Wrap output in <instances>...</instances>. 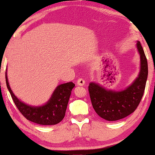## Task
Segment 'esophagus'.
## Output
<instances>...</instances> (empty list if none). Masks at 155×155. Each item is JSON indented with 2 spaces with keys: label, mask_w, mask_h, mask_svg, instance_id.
Masks as SVG:
<instances>
[{
  "label": "esophagus",
  "mask_w": 155,
  "mask_h": 155,
  "mask_svg": "<svg viewBox=\"0 0 155 155\" xmlns=\"http://www.w3.org/2000/svg\"><path fill=\"white\" fill-rule=\"evenodd\" d=\"M85 81L83 78H78L77 81V85L79 86H83L85 85Z\"/></svg>",
  "instance_id": "esophagus-1"
}]
</instances>
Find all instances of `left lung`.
<instances>
[{"instance_id": "8db88e82", "label": "left lung", "mask_w": 155, "mask_h": 155, "mask_svg": "<svg viewBox=\"0 0 155 155\" xmlns=\"http://www.w3.org/2000/svg\"><path fill=\"white\" fill-rule=\"evenodd\" d=\"M140 58L137 77L124 90H108L91 82L88 87L93 108L100 117L107 121H116L132 114L140 104L145 90L148 77V62L141 43L136 44Z\"/></svg>"}]
</instances>
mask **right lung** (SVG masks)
<instances>
[{"label":"right lung","instance_id":"obj_1","mask_svg":"<svg viewBox=\"0 0 155 155\" xmlns=\"http://www.w3.org/2000/svg\"><path fill=\"white\" fill-rule=\"evenodd\" d=\"M5 78L7 89L15 106L29 121L41 125H54L64 119L74 83L69 82L59 85L45 104L41 106H32L21 101L15 96L9 86L7 72Z\"/></svg>","mask_w":155,"mask_h":155}]
</instances>
